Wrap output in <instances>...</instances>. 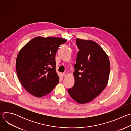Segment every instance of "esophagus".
Listing matches in <instances>:
<instances>
[{
	"label": "esophagus",
	"mask_w": 131,
	"mask_h": 131,
	"mask_svg": "<svg viewBox=\"0 0 131 131\" xmlns=\"http://www.w3.org/2000/svg\"><path fill=\"white\" fill-rule=\"evenodd\" d=\"M63 76H64V77H66L68 75V72H66V71H65V72H64L63 73Z\"/></svg>",
	"instance_id": "obj_1"
}]
</instances>
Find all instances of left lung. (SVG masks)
<instances>
[{
    "label": "left lung",
    "mask_w": 131,
    "mask_h": 131,
    "mask_svg": "<svg viewBox=\"0 0 131 131\" xmlns=\"http://www.w3.org/2000/svg\"><path fill=\"white\" fill-rule=\"evenodd\" d=\"M76 43L79 51L73 73L74 84L68 92L78 103L86 104L105 89L109 80L110 62L106 53L96 42L77 38Z\"/></svg>",
    "instance_id": "left-lung-1"
}]
</instances>
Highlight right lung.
<instances>
[{
	"label": "right lung",
	"instance_id": "right-lung-1",
	"mask_svg": "<svg viewBox=\"0 0 131 131\" xmlns=\"http://www.w3.org/2000/svg\"><path fill=\"white\" fill-rule=\"evenodd\" d=\"M67 41L58 37L38 36L18 52L16 60L19 81L30 94L41 97L50 93L59 82L56 71L55 54Z\"/></svg>",
	"mask_w": 131,
	"mask_h": 131
}]
</instances>
